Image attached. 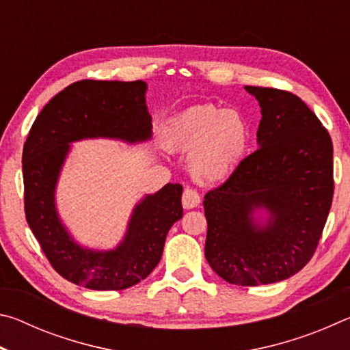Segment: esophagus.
<instances>
[{"instance_id":"34e87169","label":"esophagus","mask_w":350,"mask_h":350,"mask_svg":"<svg viewBox=\"0 0 350 350\" xmlns=\"http://www.w3.org/2000/svg\"><path fill=\"white\" fill-rule=\"evenodd\" d=\"M200 204V196L198 194L196 189L187 188L182 194V205L185 210H191L196 208V206Z\"/></svg>"}]
</instances>
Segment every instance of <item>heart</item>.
<instances>
[{
  "label": "heart",
  "mask_w": 350,
  "mask_h": 350,
  "mask_svg": "<svg viewBox=\"0 0 350 350\" xmlns=\"http://www.w3.org/2000/svg\"><path fill=\"white\" fill-rule=\"evenodd\" d=\"M165 140L189 152L193 177L205 183L230 179L250 144V128L239 111L200 105L174 117L165 129Z\"/></svg>",
  "instance_id": "1"
}]
</instances>
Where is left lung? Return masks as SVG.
Returning <instances> with one entry per match:
<instances>
[{
	"label": "left lung",
	"mask_w": 350,
	"mask_h": 350,
	"mask_svg": "<svg viewBox=\"0 0 350 350\" xmlns=\"http://www.w3.org/2000/svg\"><path fill=\"white\" fill-rule=\"evenodd\" d=\"M260 106L258 150L205 194V258L230 284L287 280L317 250L334 198V146L295 94L245 86ZM264 209L262 223L254 217Z\"/></svg>",
	"instance_id": "left-lung-1"
}]
</instances>
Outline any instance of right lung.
<instances>
[{
    "instance_id": "right-lung-1",
    "label": "right lung",
    "mask_w": 350,
    "mask_h": 350,
    "mask_svg": "<svg viewBox=\"0 0 350 350\" xmlns=\"http://www.w3.org/2000/svg\"><path fill=\"white\" fill-rule=\"evenodd\" d=\"M145 81L81 80L58 92L35 118L23 150L25 211L52 267L91 290H123L151 273L162 258L171 225L183 216L182 185L167 183L135 204L125 236L114 248L83 247L57 210V183L74 142L151 139Z\"/></svg>"
}]
</instances>
